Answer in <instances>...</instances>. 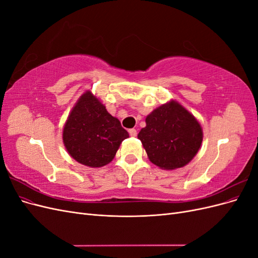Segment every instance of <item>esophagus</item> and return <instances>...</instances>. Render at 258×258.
I'll list each match as a JSON object with an SVG mask.
<instances>
[{"mask_svg": "<svg viewBox=\"0 0 258 258\" xmlns=\"http://www.w3.org/2000/svg\"><path fill=\"white\" fill-rule=\"evenodd\" d=\"M129 135L131 137H137V130L136 129H129Z\"/></svg>", "mask_w": 258, "mask_h": 258, "instance_id": "esophagus-1", "label": "esophagus"}]
</instances>
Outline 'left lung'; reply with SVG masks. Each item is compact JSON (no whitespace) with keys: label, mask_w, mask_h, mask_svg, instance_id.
Wrapping results in <instances>:
<instances>
[{"label":"left lung","mask_w":258,"mask_h":258,"mask_svg":"<svg viewBox=\"0 0 258 258\" xmlns=\"http://www.w3.org/2000/svg\"><path fill=\"white\" fill-rule=\"evenodd\" d=\"M139 132L147 157L162 170H175L189 163L204 140L201 124L176 100L158 106L146 116Z\"/></svg>","instance_id":"left-lung-1"}]
</instances>
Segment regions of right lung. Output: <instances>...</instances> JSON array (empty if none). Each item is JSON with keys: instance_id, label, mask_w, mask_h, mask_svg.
<instances>
[{"instance_id": "add662e5", "label": "right lung", "mask_w": 258, "mask_h": 258, "mask_svg": "<svg viewBox=\"0 0 258 258\" xmlns=\"http://www.w3.org/2000/svg\"><path fill=\"white\" fill-rule=\"evenodd\" d=\"M129 134L106 111L90 90L84 92L70 112L62 131L66 150L77 162L90 168L110 163Z\"/></svg>"}]
</instances>
